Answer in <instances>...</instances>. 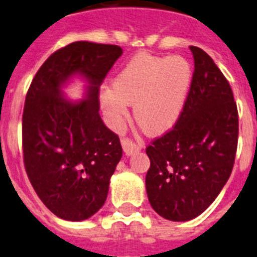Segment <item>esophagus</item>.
Segmentation results:
<instances>
[{"mask_svg":"<svg viewBox=\"0 0 257 257\" xmlns=\"http://www.w3.org/2000/svg\"><path fill=\"white\" fill-rule=\"evenodd\" d=\"M121 146L126 155H132V154L138 153V151L141 150V145L136 144V142H133L129 138H121Z\"/></svg>","mask_w":257,"mask_h":257,"instance_id":"esophagus-1","label":"esophagus"}]
</instances>
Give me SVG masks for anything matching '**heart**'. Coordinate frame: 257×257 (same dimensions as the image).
Segmentation results:
<instances>
[{"label": "heart", "mask_w": 257, "mask_h": 257, "mask_svg": "<svg viewBox=\"0 0 257 257\" xmlns=\"http://www.w3.org/2000/svg\"><path fill=\"white\" fill-rule=\"evenodd\" d=\"M193 81V66L181 55L168 58L137 54L99 93L107 124L121 131L135 103V117L146 133L171 131L181 116Z\"/></svg>", "instance_id": "1"}]
</instances>
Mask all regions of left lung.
<instances>
[{
	"mask_svg": "<svg viewBox=\"0 0 257 257\" xmlns=\"http://www.w3.org/2000/svg\"><path fill=\"white\" fill-rule=\"evenodd\" d=\"M194 73L176 125L146 147V191L154 211L189 221L206 211L230 177L238 145V110L212 58L190 46Z\"/></svg>",
	"mask_w": 257,
	"mask_h": 257,
	"instance_id": "8db88e82",
	"label": "left lung"
}]
</instances>
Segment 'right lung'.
I'll use <instances>...</instances> for the list:
<instances>
[{"instance_id": "add662e5", "label": "right lung", "mask_w": 257, "mask_h": 257, "mask_svg": "<svg viewBox=\"0 0 257 257\" xmlns=\"http://www.w3.org/2000/svg\"><path fill=\"white\" fill-rule=\"evenodd\" d=\"M122 49L77 41L59 49L33 77L24 103L22 138L27 176L55 216L82 221L106 202L122 155L117 135L99 115V86ZM88 82L86 99L72 102L61 88L73 75Z\"/></svg>"}]
</instances>
